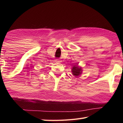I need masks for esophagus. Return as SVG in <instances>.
Segmentation results:
<instances>
[{
	"mask_svg": "<svg viewBox=\"0 0 123 123\" xmlns=\"http://www.w3.org/2000/svg\"><path fill=\"white\" fill-rule=\"evenodd\" d=\"M55 62H57V63H58V62H60V60H59V59H57V60H55Z\"/></svg>",
	"mask_w": 123,
	"mask_h": 123,
	"instance_id": "obj_1",
	"label": "esophagus"
}]
</instances>
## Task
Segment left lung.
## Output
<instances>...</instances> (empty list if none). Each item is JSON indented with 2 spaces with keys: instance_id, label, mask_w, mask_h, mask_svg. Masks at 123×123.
Returning <instances> with one entry per match:
<instances>
[{
  "instance_id": "obj_1",
  "label": "left lung",
  "mask_w": 123,
  "mask_h": 123,
  "mask_svg": "<svg viewBox=\"0 0 123 123\" xmlns=\"http://www.w3.org/2000/svg\"><path fill=\"white\" fill-rule=\"evenodd\" d=\"M72 73L73 75H74L75 77L80 76L82 73V67L78 65L74 66L72 68Z\"/></svg>"
}]
</instances>
